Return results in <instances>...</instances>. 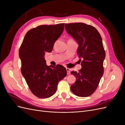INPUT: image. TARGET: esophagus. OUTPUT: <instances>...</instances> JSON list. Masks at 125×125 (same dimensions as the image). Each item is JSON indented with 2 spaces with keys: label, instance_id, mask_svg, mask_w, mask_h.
Listing matches in <instances>:
<instances>
[{
  "label": "esophagus",
  "instance_id": "esophagus-1",
  "mask_svg": "<svg viewBox=\"0 0 125 125\" xmlns=\"http://www.w3.org/2000/svg\"><path fill=\"white\" fill-rule=\"evenodd\" d=\"M67 69V74L69 75L70 74V69L69 68H66Z\"/></svg>",
  "mask_w": 125,
  "mask_h": 125
}]
</instances>
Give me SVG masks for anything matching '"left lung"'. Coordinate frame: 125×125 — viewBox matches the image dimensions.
<instances>
[{
    "label": "left lung",
    "mask_w": 125,
    "mask_h": 125,
    "mask_svg": "<svg viewBox=\"0 0 125 125\" xmlns=\"http://www.w3.org/2000/svg\"><path fill=\"white\" fill-rule=\"evenodd\" d=\"M65 29L79 45L77 54L82 67L78 73L71 72L76 78L71 91L78 96H89L96 90L104 73L105 52L102 37L95 28L83 23L65 24Z\"/></svg>",
    "instance_id": "1"
}]
</instances>
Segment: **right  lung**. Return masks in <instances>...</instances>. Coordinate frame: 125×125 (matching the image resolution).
<instances>
[{"instance_id":"add662e5","label":"right lung","mask_w":125,"mask_h":125,"mask_svg":"<svg viewBox=\"0 0 125 125\" xmlns=\"http://www.w3.org/2000/svg\"><path fill=\"white\" fill-rule=\"evenodd\" d=\"M64 23L42 25L26 33L19 52L21 73L32 93L41 99L53 95L58 82L67 75L66 68L46 65L45 52L52 51L62 35Z\"/></svg>"}]
</instances>
